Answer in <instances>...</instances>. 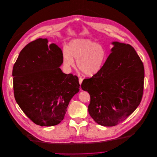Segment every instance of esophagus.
Listing matches in <instances>:
<instances>
[{
	"label": "esophagus",
	"mask_w": 157,
	"mask_h": 157,
	"mask_svg": "<svg viewBox=\"0 0 157 157\" xmlns=\"http://www.w3.org/2000/svg\"><path fill=\"white\" fill-rule=\"evenodd\" d=\"M82 81H83V79L82 78H78V82H79L80 85H81L82 82Z\"/></svg>",
	"instance_id": "esophagus-1"
}]
</instances>
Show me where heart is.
Returning <instances> with one entry per match:
<instances>
[{
    "label": "heart",
    "instance_id": "heart-1",
    "mask_svg": "<svg viewBox=\"0 0 157 157\" xmlns=\"http://www.w3.org/2000/svg\"><path fill=\"white\" fill-rule=\"evenodd\" d=\"M63 63L68 67L75 66L77 60L79 70L87 77H93L102 69L107 58V52L102 45L89 39H75L63 51Z\"/></svg>",
    "mask_w": 157,
    "mask_h": 157
}]
</instances>
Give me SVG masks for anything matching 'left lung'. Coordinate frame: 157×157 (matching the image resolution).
I'll use <instances>...</instances> for the list:
<instances>
[{"label": "left lung", "mask_w": 157, "mask_h": 157, "mask_svg": "<svg viewBox=\"0 0 157 157\" xmlns=\"http://www.w3.org/2000/svg\"><path fill=\"white\" fill-rule=\"evenodd\" d=\"M112 44L101 70L81 85L90 94L89 114L104 126H115L133 113L140 103L144 88V66L135 49L118 41Z\"/></svg>", "instance_id": "left-lung-1"}]
</instances>
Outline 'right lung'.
Instances as JSON below:
<instances>
[{
  "instance_id": "add662e5",
  "label": "right lung",
  "mask_w": 157,
  "mask_h": 157,
  "mask_svg": "<svg viewBox=\"0 0 157 157\" xmlns=\"http://www.w3.org/2000/svg\"><path fill=\"white\" fill-rule=\"evenodd\" d=\"M63 55L56 44L39 38L21 50L13 66L14 98L25 115L41 126L60 123L80 90L78 77L59 68Z\"/></svg>"
}]
</instances>
